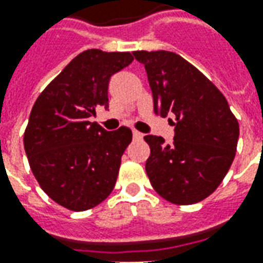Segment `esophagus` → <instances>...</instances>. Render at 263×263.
Instances as JSON below:
<instances>
[{
	"label": "esophagus",
	"mask_w": 263,
	"mask_h": 263,
	"mask_svg": "<svg viewBox=\"0 0 263 263\" xmlns=\"http://www.w3.org/2000/svg\"><path fill=\"white\" fill-rule=\"evenodd\" d=\"M132 137H134V139H142L143 134H141L139 131H135V129H134V131H132Z\"/></svg>",
	"instance_id": "34e87169"
}]
</instances>
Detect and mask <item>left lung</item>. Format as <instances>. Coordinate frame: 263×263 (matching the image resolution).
Instances as JSON below:
<instances>
[{
	"label": "left lung",
	"instance_id": "obj_1",
	"mask_svg": "<svg viewBox=\"0 0 263 263\" xmlns=\"http://www.w3.org/2000/svg\"><path fill=\"white\" fill-rule=\"evenodd\" d=\"M132 54L145 66L155 114L175 118L171 145L162 137L145 135L151 184L171 203H198L218 187L231 166L238 121L220 90L182 56L167 50Z\"/></svg>",
	"mask_w": 263,
	"mask_h": 263
}]
</instances>
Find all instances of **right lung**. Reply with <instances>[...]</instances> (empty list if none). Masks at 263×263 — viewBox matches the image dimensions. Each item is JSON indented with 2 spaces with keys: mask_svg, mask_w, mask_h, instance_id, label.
Returning a JSON list of instances; mask_svg holds the SVG:
<instances>
[{
  "mask_svg": "<svg viewBox=\"0 0 263 263\" xmlns=\"http://www.w3.org/2000/svg\"><path fill=\"white\" fill-rule=\"evenodd\" d=\"M132 60L129 52L84 50L32 107L24 135L29 166L43 192L66 209H92L114 189L132 132L105 131L90 118L108 109L109 79Z\"/></svg>",
  "mask_w": 263,
  "mask_h": 263,
  "instance_id": "right-lung-1",
  "label": "right lung"
}]
</instances>
